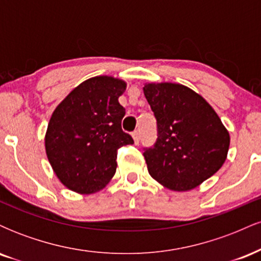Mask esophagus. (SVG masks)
Here are the masks:
<instances>
[{
	"mask_svg": "<svg viewBox=\"0 0 261 261\" xmlns=\"http://www.w3.org/2000/svg\"><path fill=\"white\" fill-rule=\"evenodd\" d=\"M133 139L135 141V143H139L140 142V131H134L133 133Z\"/></svg>",
	"mask_w": 261,
	"mask_h": 261,
	"instance_id": "obj_1",
	"label": "esophagus"
}]
</instances>
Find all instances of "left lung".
Segmentation results:
<instances>
[{"mask_svg":"<svg viewBox=\"0 0 261 261\" xmlns=\"http://www.w3.org/2000/svg\"><path fill=\"white\" fill-rule=\"evenodd\" d=\"M157 119V141L143 152L149 175L164 188L188 191L223 166L229 134L200 94L179 83H146Z\"/></svg>","mask_w":261,"mask_h":261,"instance_id":"1","label":"left lung"}]
</instances>
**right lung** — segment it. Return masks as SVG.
<instances>
[{
    "label": "right lung",
    "mask_w": 261,
    "mask_h": 261,
    "mask_svg": "<svg viewBox=\"0 0 261 261\" xmlns=\"http://www.w3.org/2000/svg\"><path fill=\"white\" fill-rule=\"evenodd\" d=\"M126 82L97 76L77 86L54 110L45 151L59 180L79 194L106 188L116 170L118 149L134 140L121 128L119 97Z\"/></svg>",
    "instance_id": "1"
}]
</instances>
